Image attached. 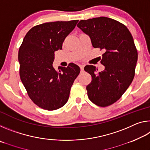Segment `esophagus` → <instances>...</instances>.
Listing matches in <instances>:
<instances>
[{"mask_svg": "<svg viewBox=\"0 0 150 150\" xmlns=\"http://www.w3.org/2000/svg\"><path fill=\"white\" fill-rule=\"evenodd\" d=\"M79 67H80V69H81V71H83V69H84V67H83V65H79Z\"/></svg>", "mask_w": 150, "mask_h": 150, "instance_id": "esophagus-1", "label": "esophagus"}]
</instances>
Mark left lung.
I'll return each instance as SVG.
<instances>
[{
	"instance_id": "left-lung-1",
	"label": "left lung",
	"mask_w": 150,
	"mask_h": 150,
	"mask_svg": "<svg viewBox=\"0 0 150 150\" xmlns=\"http://www.w3.org/2000/svg\"><path fill=\"white\" fill-rule=\"evenodd\" d=\"M77 27L89 35L93 47L105 51L100 61L105 70L84 67L92 77L86 88L88 97L98 106H110L120 99L135 75L138 52L132 35L125 25L107 17L81 20Z\"/></svg>"
}]
</instances>
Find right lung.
<instances>
[{"instance_id":"add662e5","label":"right lung","mask_w":150,"mask_h":150,"mask_svg":"<svg viewBox=\"0 0 150 150\" xmlns=\"http://www.w3.org/2000/svg\"><path fill=\"white\" fill-rule=\"evenodd\" d=\"M78 20L46 22L32 28L18 52L20 77L30 99L44 110H54L65 105L73 83L80 73L78 65L53 67L55 51L62 50L65 38Z\"/></svg>"}]
</instances>
